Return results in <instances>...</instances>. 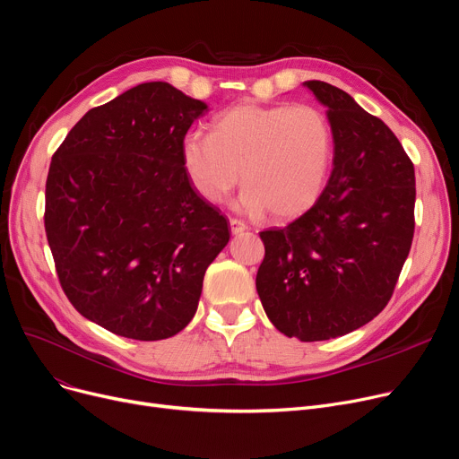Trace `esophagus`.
Wrapping results in <instances>:
<instances>
[{
	"instance_id": "1",
	"label": "esophagus",
	"mask_w": 459,
	"mask_h": 459,
	"mask_svg": "<svg viewBox=\"0 0 459 459\" xmlns=\"http://www.w3.org/2000/svg\"><path fill=\"white\" fill-rule=\"evenodd\" d=\"M244 230H247V223L242 220H236V217H230V232L232 234H242Z\"/></svg>"
}]
</instances>
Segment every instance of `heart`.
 <instances>
[{
	"mask_svg": "<svg viewBox=\"0 0 459 459\" xmlns=\"http://www.w3.org/2000/svg\"><path fill=\"white\" fill-rule=\"evenodd\" d=\"M333 160V130L310 104H239L182 143L186 175L199 195L220 204L242 178L247 212L292 217L318 199Z\"/></svg>",
	"mask_w": 459,
	"mask_h": 459,
	"instance_id": "heart-1",
	"label": "heart"
}]
</instances>
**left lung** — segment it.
<instances>
[{"mask_svg":"<svg viewBox=\"0 0 459 459\" xmlns=\"http://www.w3.org/2000/svg\"><path fill=\"white\" fill-rule=\"evenodd\" d=\"M327 108L333 171L310 210L260 232L256 292L270 322L301 342L329 341L389 303L415 232V167L398 137L348 92L303 83Z\"/></svg>","mask_w":459,"mask_h":459,"instance_id":"obj_1","label":"left lung"}]
</instances>
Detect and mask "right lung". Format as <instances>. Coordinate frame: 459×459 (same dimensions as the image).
I'll return each instance as SVG.
<instances>
[{
  "label": "right lung",
  "mask_w": 459,
  "mask_h": 459,
  "mask_svg": "<svg viewBox=\"0 0 459 459\" xmlns=\"http://www.w3.org/2000/svg\"><path fill=\"white\" fill-rule=\"evenodd\" d=\"M208 111L165 82L89 109L52 156L44 227L68 301L134 341H161L195 316L229 223L193 189L182 143Z\"/></svg>",
  "instance_id": "1"
}]
</instances>
